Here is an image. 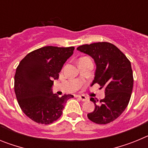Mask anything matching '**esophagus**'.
Masks as SVG:
<instances>
[{
	"label": "esophagus",
	"instance_id": "34e87169",
	"mask_svg": "<svg viewBox=\"0 0 148 148\" xmlns=\"http://www.w3.org/2000/svg\"><path fill=\"white\" fill-rule=\"evenodd\" d=\"M77 97L78 98V99H80L81 101H85L87 100V98L86 97L85 95H78Z\"/></svg>",
	"mask_w": 148,
	"mask_h": 148
}]
</instances>
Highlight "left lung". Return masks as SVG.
I'll list each match as a JSON object with an SVG mask.
<instances>
[{
  "label": "left lung",
  "instance_id": "8db88e82",
  "mask_svg": "<svg viewBox=\"0 0 148 148\" xmlns=\"http://www.w3.org/2000/svg\"><path fill=\"white\" fill-rule=\"evenodd\" d=\"M91 56L96 65L95 78L91 85L97 83L104 88L105 97L99 101L91 98L95 110L87 114L90 121L106 125L114 121L127 107L133 87L130 61L113 44L98 42L84 44L77 48Z\"/></svg>",
  "mask_w": 148,
  "mask_h": 148
}]
</instances>
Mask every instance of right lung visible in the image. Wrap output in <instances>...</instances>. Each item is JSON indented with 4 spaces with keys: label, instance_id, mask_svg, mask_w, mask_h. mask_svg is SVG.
I'll use <instances>...</instances> for the list:
<instances>
[{
    "label": "right lung",
    "instance_id": "obj_1",
    "mask_svg": "<svg viewBox=\"0 0 148 148\" xmlns=\"http://www.w3.org/2000/svg\"><path fill=\"white\" fill-rule=\"evenodd\" d=\"M75 47L47 46L32 51L21 61L15 75V92L21 109L38 124L49 125L62 115L65 103L73 97L53 94L54 79Z\"/></svg>",
    "mask_w": 148,
    "mask_h": 148
}]
</instances>
